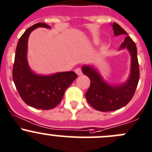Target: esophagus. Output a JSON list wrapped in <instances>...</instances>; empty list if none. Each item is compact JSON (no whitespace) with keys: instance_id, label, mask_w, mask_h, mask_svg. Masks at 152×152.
Returning <instances> with one entry per match:
<instances>
[{"instance_id":"esophagus-1","label":"esophagus","mask_w":152,"mask_h":152,"mask_svg":"<svg viewBox=\"0 0 152 152\" xmlns=\"http://www.w3.org/2000/svg\"><path fill=\"white\" fill-rule=\"evenodd\" d=\"M75 72H76V74H77L78 76H82V71L81 68H76V70H75Z\"/></svg>"}]
</instances>
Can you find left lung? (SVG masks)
I'll use <instances>...</instances> for the list:
<instances>
[{
	"label": "left lung",
	"instance_id": "1",
	"mask_svg": "<svg viewBox=\"0 0 152 152\" xmlns=\"http://www.w3.org/2000/svg\"><path fill=\"white\" fill-rule=\"evenodd\" d=\"M113 29L115 35H127L120 47V49L127 48L132 55V70L127 82L116 86L109 85L93 67H82L83 73L91 80L90 88L85 94L87 101L96 110L103 112L113 111L126 106L133 98L140 79L137 50L134 42L118 23H113Z\"/></svg>",
	"mask_w": 152,
	"mask_h": 152
}]
</instances>
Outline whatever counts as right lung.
I'll list each match as a JSON object with an SVG mask.
<instances>
[{"label": "right lung", "mask_w": 152, "mask_h": 152, "mask_svg": "<svg viewBox=\"0 0 152 152\" xmlns=\"http://www.w3.org/2000/svg\"><path fill=\"white\" fill-rule=\"evenodd\" d=\"M38 27L50 26L45 23H35L20 36L16 48L12 78L19 95L26 104L35 108L49 110L59 104L67 88L78 76L74 71L47 76H38L31 71L26 61L27 41L30 32Z\"/></svg>", "instance_id": "1"}]
</instances>
